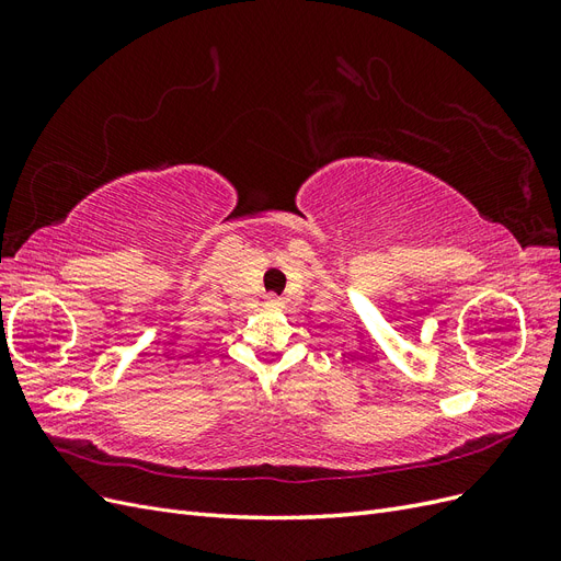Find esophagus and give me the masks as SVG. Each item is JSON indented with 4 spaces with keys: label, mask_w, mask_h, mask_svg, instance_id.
Wrapping results in <instances>:
<instances>
[{
    "label": "esophagus",
    "mask_w": 561,
    "mask_h": 561,
    "mask_svg": "<svg viewBox=\"0 0 561 561\" xmlns=\"http://www.w3.org/2000/svg\"><path fill=\"white\" fill-rule=\"evenodd\" d=\"M268 307H274V309H278V307H280V299H276V297H271V299H268Z\"/></svg>",
    "instance_id": "1"
}]
</instances>
